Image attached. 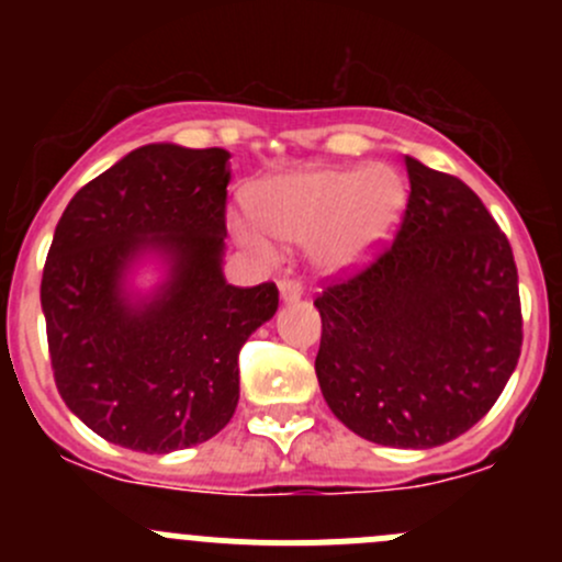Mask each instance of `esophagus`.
<instances>
[{"instance_id": "esophagus-1", "label": "esophagus", "mask_w": 562, "mask_h": 562, "mask_svg": "<svg viewBox=\"0 0 562 562\" xmlns=\"http://www.w3.org/2000/svg\"><path fill=\"white\" fill-rule=\"evenodd\" d=\"M304 293V285L299 280H282L280 282V296L282 302H299Z\"/></svg>"}]
</instances>
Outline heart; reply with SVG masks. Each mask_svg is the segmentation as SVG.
<instances>
[{
	"label": "heart",
	"mask_w": 562,
	"mask_h": 562,
	"mask_svg": "<svg viewBox=\"0 0 562 562\" xmlns=\"http://www.w3.org/2000/svg\"><path fill=\"white\" fill-rule=\"evenodd\" d=\"M407 203L396 168L313 166L271 176L249 192L258 223L282 241H307L321 269L350 271L370 260L394 236ZM231 231L252 252L269 258L271 241L260 228L231 217Z\"/></svg>",
	"instance_id": "b5f03b06"
}]
</instances>
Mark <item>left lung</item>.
I'll list each match as a JSON object with an SVG mask.
<instances>
[{
    "mask_svg": "<svg viewBox=\"0 0 562 562\" xmlns=\"http://www.w3.org/2000/svg\"><path fill=\"white\" fill-rule=\"evenodd\" d=\"M411 195L394 241L315 299L317 383L364 440L432 449L468 432L522 350L517 263L481 198L405 157Z\"/></svg>",
    "mask_w": 562,
    "mask_h": 562,
    "instance_id": "obj_1",
    "label": "left lung"
}]
</instances>
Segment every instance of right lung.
Returning <instances> with one entry per match:
<instances>
[{
    "instance_id": "obj_1",
    "label": "right lung",
    "mask_w": 562,
    "mask_h": 562,
    "mask_svg": "<svg viewBox=\"0 0 562 562\" xmlns=\"http://www.w3.org/2000/svg\"><path fill=\"white\" fill-rule=\"evenodd\" d=\"M228 151L149 144L83 184L45 258L40 304L65 405L122 449L168 454L214 438L239 402V350L280 304L274 282H225ZM167 258L151 300L123 274Z\"/></svg>"
}]
</instances>
